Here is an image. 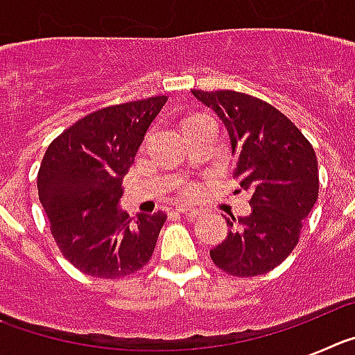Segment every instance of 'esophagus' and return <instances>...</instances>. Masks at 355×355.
Segmentation results:
<instances>
[{"instance_id":"1","label":"esophagus","mask_w":355,"mask_h":355,"mask_svg":"<svg viewBox=\"0 0 355 355\" xmlns=\"http://www.w3.org/2000/svg\"><path fill=\"white\" fill-rule=\"evenodd\" d=\"M178 211L183 213V215H188V216H197V215H199V209L190 208V206H178Z\"/></svg>"}]
</instances>
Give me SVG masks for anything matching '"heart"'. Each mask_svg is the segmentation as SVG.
I'll use <instances>...</instances> for the list:
<instances>
[{
  "label": "heart",
  "mask_w": 355,
  "mask_h": 355,
  "mask_svg": "<svg viewBox=\"0 0 355 355\" xmlns=\"http://www.w3.org/2000/svg\"><path fill=\"white\" fill-rule=\"evenodd\" d=\"M196 192V187H193V184H190V183H184V184H181L180 187V193L181 196H192V193Z\"/></svg>",
  "instance_id": "b5f03b06"
}]
</instances>
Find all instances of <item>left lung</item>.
<instances>
[{
    "instance_id": "1",
    "label": "left lung",
    "mask_w": 355,
    "mask_h": 355,
    "mask_svg": "<svg viewBox=\"0 0 355 355\" xmlns=\"http://www.w3.org/2000/svg\"><path fill=\"white\" fill-rule=\"evenodd\" d=\"M192 94L222 121L236 156L234 178L252 190L250 213L225 218L227 236L209 256L236 277L266 274L295 249L318 199L315 149L286 115L258 97L234 90Z\"/></svg>"
}]
</instances>
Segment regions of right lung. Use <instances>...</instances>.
<instances>
[{
    "mask_svg": "<svg viewBox=\"0 0 355 355\" xmlns=\"http://www.w3.org/2000/svg\"><path fill=\"white\" fill-rule=\"evenodd\" d=\"M165 96L108 106L74 122L49 144L37 188L62 254L83 274L117 279L155 252L163 211L131 218L121 208L122 180Z\"/></svg>",
    "mask_w": 355,
    "mask_h": 355,
    "instance_id": "1",
    "label": "right lung"
}]
</instances>
